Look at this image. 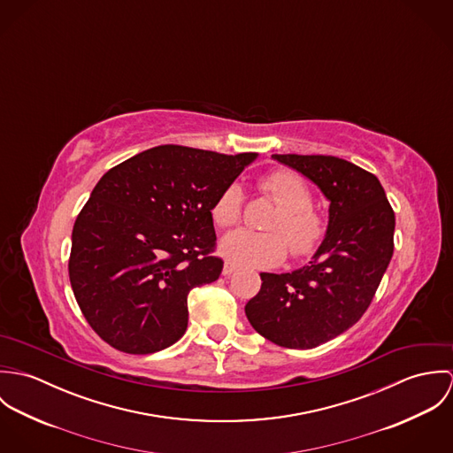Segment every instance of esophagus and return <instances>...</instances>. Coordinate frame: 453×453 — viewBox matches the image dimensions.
<instances>
[{"mask_svg": "<svg viewBox=\"0 0 453 453\" xmlns=\"http://www.w3.org/2000/svg\"><path fill=\"white\" fill-rule=\"evenodd\" d=\"M235 265L232 263V261H225V265H223V275H230V273H234L235 272Z\"/></svg>", "mask_w": 453, "mask_h": 453, "instance_id": "1", "label": "esophagus"}]
</instances>
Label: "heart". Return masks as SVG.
I'll return each instance as SVG.
<instances>
[{"label":"heart","instance_id":"1","mask_svg":"<svg viewBox=\"0 0 453 453\" xmlns=\"http://www.w3.org/2000/svg\"><path fill=\"white\" fill-rule=\"evenodd\" d=\"M259 192L273 200L279 209L266 221L270 234L237 230L223 237L219 251L225 258L241 266L270 268L288 257L311 258L321 248L327 223L312 202L309 185L293 171L277 169L258 181ZM244 192L239 183L226 185L216 196L211 216L219 228L235 226L242 218Z\"/></svg>","mask_w":453,"mask_h":453}]
</instances>
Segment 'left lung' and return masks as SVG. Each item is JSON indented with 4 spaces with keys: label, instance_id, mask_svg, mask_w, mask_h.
<instances>
[{
    "label": "left lung",
    "instance_id": "1",
    "mask_svg": "<svg viewBox=\"0 0 453 453\" xmlns=\"http://www.w3.org/2000/svg\"><path fill=\"white\" fill-rule=\"evenodd\" d=\"M329 200L327 234L303 268L259 273L246 305L251 326L288 349H314L347 331L368 311L394 253L395 218L375 174L331 155H272Z\"/></svg>",
    "mask_w": 453,
    "mask_h": 453
}]
</instances>
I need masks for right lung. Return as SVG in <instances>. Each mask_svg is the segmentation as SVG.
Wrapping results in <instances>:
<instances>
[{
    "mask_svg": "<svg viewBox=\"0 0 453 453\" xmlns=\"http://www.w3.org/2000/svg\"><path fill=\"white\" fill-rule=\"evenodd\" d=\"M257 153L162 144L110 169L80 211L69 280L81 314L113 349L151 354L188 326V293L214 282L211 207Z\"/></svg>",
    "mask_w": 453,
    "mask_h": 453,
    "instance_id": "1",
    "label": "right lung"
}]
</instances>
